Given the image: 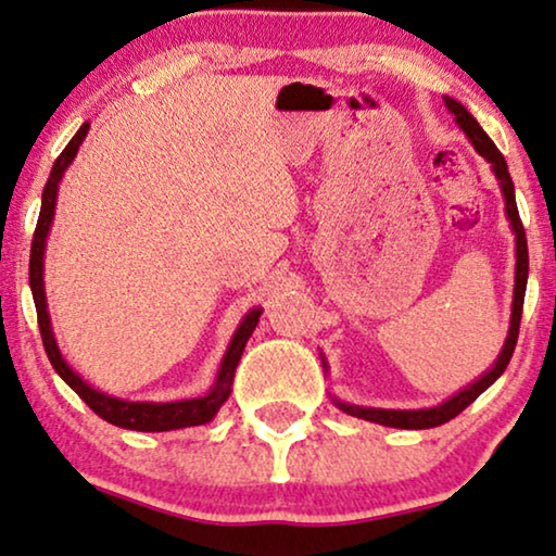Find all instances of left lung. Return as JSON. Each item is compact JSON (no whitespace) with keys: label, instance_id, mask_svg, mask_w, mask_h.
<instances>
[{"label":"left lung","instance_id":"left-lung-1","mask_svg":"<svg viewBox=\"0 0 556 556\" xmlns=\"http://www.w3.org/2000/svg\"><path fill=\"white\" fill-rule=\"evenodd\" d=\"M445 108L456 115V123L464 128V132L471 140L476 151H479L483 159L491 163V168H494V174L498 178V184H502V191H504V199H506V216H509L511 222V229L516 233V285H514V307H511V327H509V338L504 342V350L502 355H498L496 365L491 367V370L483 375L481 380H476L473 386H468L460 390L451 397V401H445L443 405H438V408H428V410H380V408H357V405H345V403H338L342 410L350 413V416L355 418H363V420H370V424H380V426H390V428H410V431H420V428H435V426H443L448 424L451 418H456L460 410H466L468 405H471L476 397H479L483 390H486L491 382H494L498 375L506 370V365H509V359L514 355V348H516V338H519V323H521V309H523V292H527V277H529V249H527V233H523V224L519 218V208H516V197H514V184H511V176H509V168H506V161L498 148L494 146V140H491L486 132L471 113L466 111L464 105L458 103V100L453 98H445Z\"/></svg>","mask_w":556,"mask_h":556}]
</instances>
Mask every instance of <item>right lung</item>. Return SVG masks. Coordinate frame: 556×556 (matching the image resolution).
Returning a JSON list of instances; mask_svg holds the SVG:
<instances>
[{
	"label": "right lung",
	"mask_w": 556,
	"mask_h": 556,
	"mask_svg": "<svg viewBox=\"0 0 556 556\" xmlns=\"http://www.w3.org/2000/svg\"><path fill=\"white\" fill-rule=\"evenodd\" d=\"M88 123L80 125V130L75 132L73 140L65 146V151L58 155L54 166L50 170V178H47L45 191H42V208H40V218H37L35 226V237H33V249H29V287H33V296H35V307H37V325H40V334H42V345L45 353L50 357V363L62 380L67 382L70 388L75 390L77 395L88 403V408L92 413H98L100 418L108 420V424L118 426V428H128V431H143V433H161V431H176V428H189V426H201L208 424L211 418L216 416V410L222 408V403L229 397L231 393V380H233V370H237L241 353H244L247 340L252 338L256 323H260L262 309L249 312L244 317V323L239 325L237 334H233L229 350H226L222 370H218L216 386L208 390V395L203 397H191V401H176V403H130V401H121V397H111L105 393H98L92 390L88 382H85L80 375L73 372L65 359H62L58 342L52 338V327H50V315H47V300H45V285H42V256H45V239L47 231H50L52 216H54V199H58V184L65 168L73 163L77 148L88 136Z\"/></svg>",
	"instance_id": "obj_1"
}]
</instances>
